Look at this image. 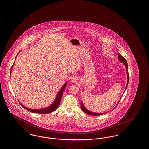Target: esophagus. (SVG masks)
I'll return each mask as SVG.
<instances>
[{
	"instance_id": "esophagus-1",
	"label": "esophagus",
	"mask_w": 149,
	"mask_h": 149,
	"mask_svg": "<svg viewBox=\"0 0 149 149\" xmlns=\"http://www.w3.org/2000/svg\"><path fill=\"white\" fill-rule=\"evenodd\" d=\"M72 81L73 83H77V82H78V79L77 78H72Z\"/></svg>"
}]
</instances>
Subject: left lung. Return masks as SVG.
<instances>
[{
	"mask_svg": "<svg viewBox=\"0 0 149 149\" xmlns=\"http://www.w3.org/2000/svg\"><path fill=\"white\" fill-rule=\"evenodd\" d=\"M118 59L120 61L121 63H123L124 65L126 66V71H127V85H126V87L125 88V91H126L127 87L128 84V81H129V75H128V65L127 63V61L120 54H118ZM80 107H81V110L85 113L88 114H89V115H92V116H98V115H102L103 113H94L92 112L91 111H89V110H88L87 109H86L85 108V107L84 106L82 102H80Z\"/></svg>",
	"mask_w": 149,
	"mask_h": 149,
	"instance_id": "left-lung-1",
	"label": "left lung"
}]
</instances>
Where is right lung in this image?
Returning a JSON list of instances; mask_svg holds the SVG:
<instances>
[{
  "label": "right lung",
  "instance_id": "obj_1",
  "mask_svg": "<svg viewBox=\"0 0 149 149\" xmlns=\"http://www.w3.org/2000/svg\"><path fill=\"white\" fill-rule=\"evenodd\" d=\"M17 54V55H18ZM13 66V64L11 68V69H10V73H11V71L12 70V67ZM67 85V83H66L65 84H64L63 87L60 89V91L58 93L56 97V99L55 100L54 102L51 104L50 105V106L47 107L45 108H43V109H31V108H27L25 106H24L23 105H22L21 103L20 102H19L20 103V104L23 107L24 109L28 110L29 111L31 112H33V113H36L38 114H48L51 112H54V111H55L57 109V108L58 107L59 104H60V100L62 98V96H63V92H64V89L66 87V86Z\"/></svg>",
  "mask_w": 149,
  "mask_h": 149
}]
</instances>
